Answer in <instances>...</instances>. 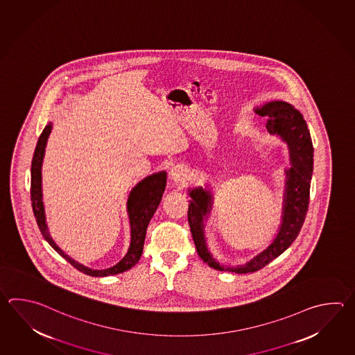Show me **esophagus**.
Masks as SVG:
<instances>
[{
    "mask_svg": "<svg viewBox=\"0 0 355 355\" xmlns=\"http://www.w3.org/2000/svg\"><path fill=\"white\" fill-rule=\"evenodd\" d=\"M189 178V173L187 169L183 166H175L172 168L171 171V180L175 183V184H183L184 182L187 181Z\"/></svg>",
    "mask_w": 355,
    "mask_h": 355,
    "instance_id": "esophagus-1",
    "label": "esophagus"
}]
</instances>
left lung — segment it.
I'll return each mask as SVG.
<instances>
[{
    "label": "left lung",
    "mask_w": 355,
    "mask_h": 355,
    "mask_svg": "<svg viewBox=\"0 0 355 355\" xmlns=\"http://www.w3.org/2000/svg\"><path fill=\"white\" fill-rule=\"evenodd\" d=\"M258 114L268 116L269 134L277 135L288 144L291 168L286 171V189L283 197L282 224L273 243L253 259L236 267L221 266L211 255L205 239V218L210 214L212 196L202 187L189 191V223L197 254L205 263L216 270L238 275L252 273L266 267L279 257L295 241L304 225L310 202V186L313 171V146L304 116L292 105L283 101L268 102L258 109Z\"/></svg>",
    "instance_id": "left-lung-1"
}]
</instances>
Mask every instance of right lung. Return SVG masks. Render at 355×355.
<instances>
[{
	"mask_svg": "<svg viewBox=\"0 0 355 355\" xmlns=\"http://www.w3.org/2000/svg\"><path fill=\"white\" fill-rule=\"evenodd\" d=\"M53 123H49L44 128L42 135L37 140V148L34 152L33 162H31V206L34 211V216L37 218V224L40 229V232L46 240L51 248L64 258L65 261L71 263L73 267L78 269L85 275L91 277H107V275H119L125 270H129L138 263L144 246L145 234L148 225L152 220L153 215L158 209L162 196L166 189V173L159 172L152 175H148L143 181L139 182L138 184L131 189L130 195L128 198V214H129V221H130L131 240L130 246L128 249V253L123 257L121 261H119L114 267L107 269H91L85 267L78 261L72 259L69 255L59 248L54 240L51 239V234L48 230V225L45 221V211H44L43 192H42V166H43L44 154H45V146L49 138Z\"/></svg>",
	"mask_w": 355,
	"mask_h": 355,
	"instance_id": "1",
	"label": "right lung"
}]
</instances>
